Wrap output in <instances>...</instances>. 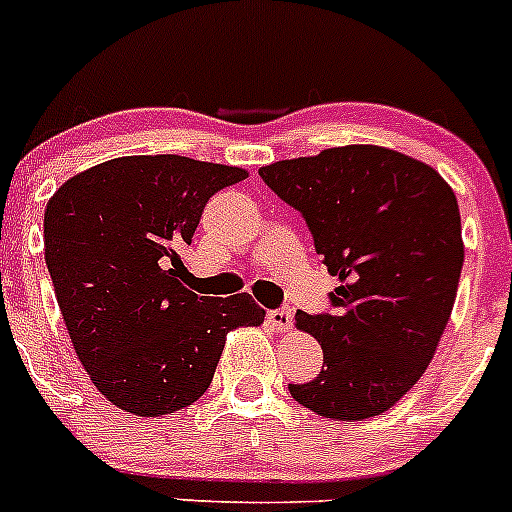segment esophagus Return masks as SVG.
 Instances as JSON below:
<instances>
[{
    "label": "esophagus",
    "mask_w": 512,
    "mask_h": 512,
    "mask_svg": "<svg viewBox=\"0 0 512 512\" xmlns=\"http://www.w3.org/2000/svg\"><path fill=\"white\" fill-rule=\"evenodd\" d=\"M267 322H270L272 330L287 332L292 327V312L287 310V307H282V310H270L267 312Z\"/></svg>",
    "instance_id": "1"
}]
</instances>
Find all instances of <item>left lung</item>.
I'll list each match as a JSON object with an SVG mask.
<instances>
[{"label":"left lung","mask_w":512,"mask_h":512,"mask_svg":"<svg viewBox=\"0 0 512 512\" xmlns=\"http://www.w3.org/2000/svg\"><path fill=\"white\" fill-rule=\"evenodd\" d=\"M260 177L302 212L340 280L332 315H295L325 365L290 395L345 423L385 413L423 377L453 312L465 257L453 187L425 162L377 145L272 162Z\"/></svg>","instance_id":"left-lung-1"}]
</instances>
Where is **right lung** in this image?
<instances>
[{"label": "right lung", "instance_id": "obj_1", "mask_svg": "<svg viewBox=\"0 0 512 512\" xmlns=\"http://www.w3.org/2000/svg\"><path fill=\"white\" fill-rule=\"evenodd\" d=\"M247 170L132 155L69 177L44 210V260L74 352L94 388L140 418L205 395L227 332L265 310L240 292L197 297L182 252L207 200Z\"/></svg>", "mask_w": 512, "mask_h": 512}]
</instances>
